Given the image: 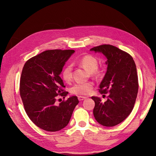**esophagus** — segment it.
I'll return each mask as SVG.
<instances>
[{
  "label": "esophagus",
  "instance_id": "obj_1",
  "mask_svg": "<svg viewBox=\"0 0 156 156\" xmlns=\"http://www.w3.org/2000/svg\"><path fill=\"white\" fill-rule=\"evenodd\" d=\"M78 99L80 101H83L86 99L85 97H83V96H78Z\"/></svg>",
  "mask_w": 156,
  "mask_h": 156
}]
</instances>
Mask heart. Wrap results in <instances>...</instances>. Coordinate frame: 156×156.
Segmentation results:
<instances>
[{
    "instance_id": "obj_1",
    "label": "heart",
    "mask_w": 156,
    "mask_h": 156,
    "mask_svg": "<svg viewBox=\"0 0 156 156\" xmlns=\"http://www.w3.org/2000/svg\"><path fill=\"white\" fill-rule=\"evenodd\" d=\"M80 66L86 69L90 73L91 76L99 77L102 75V70L98 68L99 62L97 58L92 55L87 54L83 55L78 61ZM62 78L66 83H69L73 78V67L71 64H68L62 71ZM94 83L88 81L85 83H77L71 88L70 92L72 94L76 95H86L89 94L92 90Z\"/></svg>"
}]
</instances>
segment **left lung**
I'll return each instance as SVG.
<instances>
[{"label": "left lung", "instance_id": "obj_1", "mask_svg": "<svg viewBox=\"0 0 156 156\" xmlns=\"http://www.w3.org/2000/svg\"><path fill=\"white\" fill-rule=\"evenodd\" d=\"M102 53L108 61V69L99 85V92L109 94L103 103L100 98L92 97L95 102L94 116L99 124L111 127L123 121L132 111L138 90L136 68L128 53L109 44L90 49Z\"/></svg>", "mask_w": 156, "mask_h": 156}]
</instances>
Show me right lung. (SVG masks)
Masks as SVG:
<instances>
[{
  "label": "right lung",
  "mask_w": 156,
  "mask_h": 156,
  "mask_svg": "<svg viewBox=\"0 0 156 156\" xmlns=\"http://www.w3.org/2000/svg\"><path fill=\"white\" fill-rule=\"evenodd\" d=\"M74 50L45 51L28 59L20 78V92L24 110L34 123L47 132H57L66 126L74 109L79 103L76 96L56 104L57 97L64 99L63 81L59 76L65 62Z\"/></svg>",
  "instance_id": "right-lung-1"
}]
</instances>
